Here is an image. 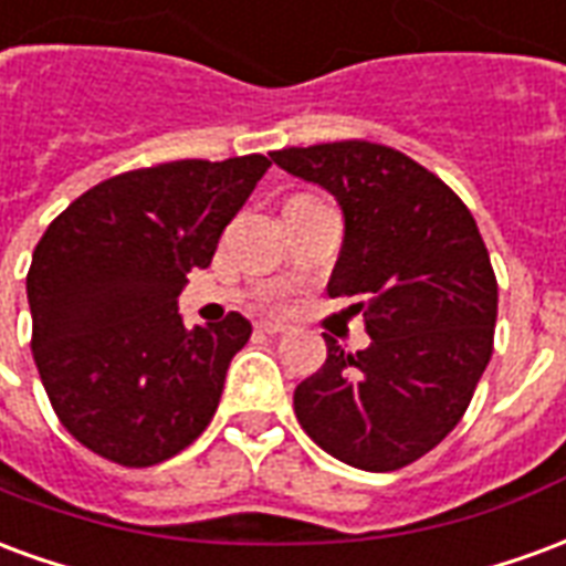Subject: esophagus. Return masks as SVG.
I'll use <instances>...</instances> for the list:
<instances>
[{"instance_id":"1","label":"esophagus","mask_w":566,"mask_h":566,"mask_svg":"<svg viewBox=\"0 0 566 566\" xmlns=\"http://www.w3.org/2000/svg\"><path fill=\"white\" fill-rule=\"evenodd\" d=\"M254 327H258L260 333H270V336L287 331V324H284V321H279V318H260Z\"/></svg>"}]
</instances>
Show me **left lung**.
<instances>
[{
  "label": "left lung",
  "mask_w": 566,
  "mask_h": 566,
  "mask_svg": "<svg viewBox=\"0 0 566 566\" xmlns=\"http://www.w3.org/2000/svg\"><path fill=\"white\" fill-rule=\"evenodd\" d=\"M336 197L345 239L327 294L355 296L369 345L333 336L324 367L294 391L296 421L336 461L391 473L461 421L491 352L497 279L461 197L412 157L376 142L270 154Z\"/></svg>",
  "instance_id": "8db88e82"
}]
</instances>
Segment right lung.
Returning a JSON list of instances; mask_svg holds the SVG:
<instances>
[{"instance_id": "right-lung-1", "label": "right lung", "mask_w": 566, "mask_h": 566, "mask_svg": "<svg viewBox=\"0 0 566 566\" xmlns=\"http://www.w3.org/2000/svg\"><path fill=\"white\" fill-rule=\"evenodd\" d=\"M272 163L175 160L115 175L56 214L32 251V357L56 418L120 467H154L209 427L251 324L185 327L178 294Z\"/></svg>"}]
</instances>
